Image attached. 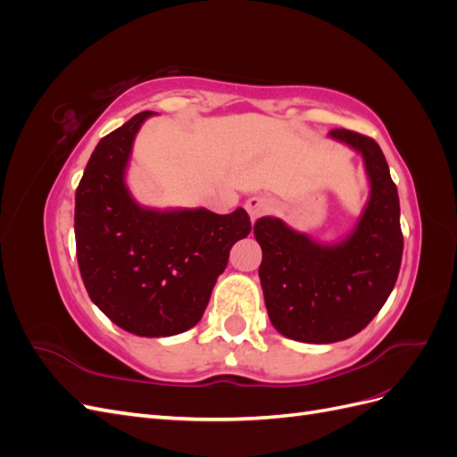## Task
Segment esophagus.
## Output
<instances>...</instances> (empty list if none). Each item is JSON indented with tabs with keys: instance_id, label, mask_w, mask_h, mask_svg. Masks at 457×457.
Masks as SVG:
<instances>
[{
	"instance_id": "34e87169",
	"label": "esophagus",
	"mask_w": 457,
	"mask_h": 457,
	"mask_svg": "<svg viewBox=\"0 0 457 457\" xmlns=\"http://www.w3.org/2000/svg\"><path fill=\"white\" fill-rule=\"evenodd\" d=\"M272 205H274L272 198H269V196H265V195H257V196L247 198V202H245V212L250 213L252 220H255V219H259V217H262V215H267V213L272 210Z\"/></svg>"
}]
</instances>
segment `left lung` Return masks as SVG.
I'll return each mask as SVG.
<instances>
[{
	"mask_svg": "<svg viewBox=\"0 0 457 457\" xmlns=\"http://www.w3.org/2000/svg\"><path fill=\"white\" fill-rule=\"evenodd\" d=\"M329 137L361 152L370 179V200L349 237L318 244L276 217L253 227L270 322L303 343H336L362 331L389 299L404 250L398 192L379 145L349 129Z\"/></svg>",
	"mask_w": 457,
	"mask_h": 457,
	"instance_id": "8db88e82",
	"label": "left lung"
}]
</instances>
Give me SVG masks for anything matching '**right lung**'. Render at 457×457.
<instances>
[{
    "label": "right lung",
    "mask_w": 457,
    "mask_h": 457,
    "mask_svg": "<svg viewBox=\"0 0 457 457\" xmlns=\"http://www.w3.org/2000/svg\"><path fill=\"white\" fill-rule=\"evenodd\" d=\"M133 116L103 137L76 188V255L91 301L110 320L141 337L190 329L210 303L230 247L252 220L238 207L217 215L196 210H150L126 187L131 146L143 121Z\"/></svg>",
    "instance_id": "right-lung-1"
}]
</instances>
